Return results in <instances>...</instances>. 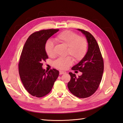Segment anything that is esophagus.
Returning <instances> with one entry per match:
<instances>
[{"label":"esophagus","mask_w":123,"mask_h":123,"mask_svg":"<svg viewBox=\"0 0 123 123\" xmlns=\"http://www.w3.org/2000/svg\"><path fill=\"white\" fill-rule=\"evenodd\" d=\"M59 72H60V75L66 74V71H60Z\"/></svg>","instance_id":"esophagus-1"}]
</instances>
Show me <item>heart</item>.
<instances>
[{"label":"heart","mask_w":123,"mask_h":123,"mask_svg":"<svg viewBox=\"0 0 123 123\" xmlns=\"http://www.w3.org/2000/svg\"><path fill=\"white\" fill-rule=\"evenodd\" d=\"M55 40L57 42L67 46V55L71 56L75 61L81 60L87 53L88 43L86 38L79 36L78 34L70 31H65L56 36ZM54 44L53 41L49 40L46 42L45 49L49 57H53ZM72 63L70 56L61 57L54 62V66L60 70H66Z\"/></svg>","instance_id":"obj_1"}]
</instances>
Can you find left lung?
Returning a JSON list of instances; mask_svg holds the SVG:
<instances>
[{"label":"left lung","mask_w":123,"mask_h":123,"mask_svg":"<svg viewBox=\"0 0 123 123\" xmlns=\"http://www.w3.org/2000/svg\"><path fill=\"white\" fill-rule=\"evenodd\" d=\"M78 30L85 36L88 48L85 56L71 68L73 70H79L82 74L77 77L74 74L69 72L71 79L68 83V87L75 96L85 98L93 95L99 87L104 72V61L98 44L93 36L87 31Z\"/></svg>","instance_id":"8db88e82"}]
</instances>
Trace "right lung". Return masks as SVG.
I'll return each instance as SVG.
<instances>
[{"label": "right lung", "instance_id": "1", "mask_svg": "<svg viewBox=\"0 0 123 123\" xmlns=\"http://www.w3.org/2000/svg\"><path fill=\"white\" fill-rule=\"evenodd\" d=\"M59 30H42L31 34L24 44L18 64L20 79L25 89L33 96L48 94L59 76L58 70L45 71L42 63L48 59L45 46L48 39Z\"/></svg>", "mask_w": 123, "mask_h": 123}]
</instances>
